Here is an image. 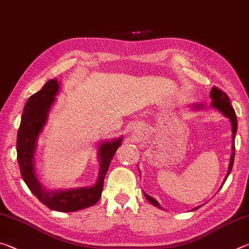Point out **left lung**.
<instances>
[{"label": "left lung", "instance_id": "obj_1", "mask_svg": "<svg viewBox=\"0 0 249 249\" xmlns=\"http://www.w3.org/2000/svg\"><path fill=\"white\" fill-rule=\"evenodd\" d=\"M210 96H211V99H212V102H211L210 107H213L214 109H217V111L220 112L221 114H223L231 121V141H233V142H231V160H230V165H229V170H227L225 179H224V181H223V184H224V182L227 179V177H229V175L231 174V168H233V163H234L235 135H236V132H237V119H236V114H235L234 108L231 105L230 98L226 95L225 92H223L222 90L217 89V88L213 87L212 90H211V92H210ZM203 107H204V104H202V103H196V104L192 105L193 109H202ZM138 170H140V169H138ZM140 174H141V171H140ZM144 196H145L146 199L150 202L151 204L156 206V208L162 209L161 206H160V204L158 203V201L155 200L154 197H151L150 196L146 195L145 192H144ZM199 208H201V205L196 206V208H195L192 211H196V209H199Z\"/></svg>", "mask_w": 249, "mask_h": 249}]
</instances>
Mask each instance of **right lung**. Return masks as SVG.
Returning <instances> with one entry per match:
<instances>
[{
	"mask_svg": "<svg viewBox=\"0 0 249 249\" xmlns=\"http://www.w3.org/2000/svg\"><path fill=\"white\" fill-rule=\"evenodd\" d=\"M60 87V81H58L57 79H52L45 83L40 91L33 94L27 100L18 132L16 150H18L20 175L33 195L50 210L58 212H75L94 205L100 200L105 175L112 158L114 157L117 148L122 144L123 136L111 141H104L99 145V177L95 183L91 187H79L64 189V190L62 189L52 190L45 188L36 174L35 155L37 140L43 132Z\"/></svg>",
	"mask_w": 249,
	"mask_h": 249,
	"instance_id": "add662e5",
	"label": "right lung"
}]
</instances>
